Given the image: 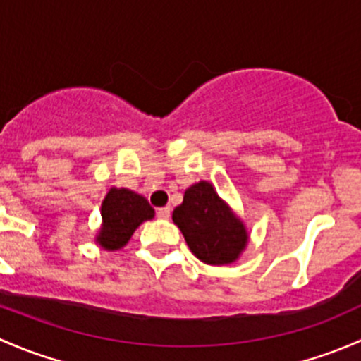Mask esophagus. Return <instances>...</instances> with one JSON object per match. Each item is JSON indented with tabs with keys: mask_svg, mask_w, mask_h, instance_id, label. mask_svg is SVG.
<instances>
[{
	"mask_svg": "<svg viewBox=\"0 0 361 361\" xmlns=\"http://www.w3.org/2000/svg\"><path fill=\"white\" fill-rule=\"evenodd\" d=\"M171 216V207H159L157 209V218H160V220H169Z\"/></svg>",
	"mask_w": 361,
	"mask_h": 361,
	"instance_id": "esophagus-1",
	"label": "esophagus"
}]
</instances>
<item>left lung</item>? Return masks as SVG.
Segmentation results:
<instances>
[{
	"label": "left lung",
	"instance_id": "left-lung-1",
	"mask_svg": "<svg viewBox=\"0 0 361 361\" xmlns=\"http://www.w3.org/2000/svg\"><path fill=\"white\" fill-rule=\"evenodd\" d=\"M173 221L192 253L211 265L234 262L248 243L243 221L207 181H199L185 192L183 202L173 211Z\"/></svg>",
	"mask_w": 361,
	"mask_h": 361
}]
</instances>
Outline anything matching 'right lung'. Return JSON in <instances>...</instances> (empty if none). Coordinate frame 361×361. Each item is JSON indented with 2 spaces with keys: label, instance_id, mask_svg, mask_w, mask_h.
<instances>
[{
  "label": "right lung",
  "instance_id": "obj_1",
  "mask_svg": "<svg viewBox=\"0 0 361 361\" xmlns=\"http://www.w3.org/2000/svg\"><path fill=\"white\" fill-rule=\"evenodd\" d=\"M103 227L97 243L106 250L126 246L130 235L145 220L154 218V207L148 201L127 188H111L101 206Z\"/></svg>",
  "mask_w": 361,
  "mask_h": 361
}]
</instances>
